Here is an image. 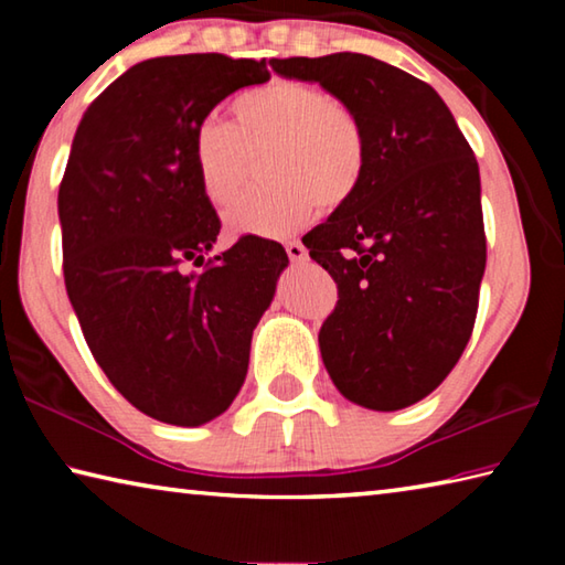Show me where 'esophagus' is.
I'll return each mask as SVG.
<instances>
[{"label":"esophagus","mask_w":565,"mask_h":565,"mask_svg":"<svg viewBox=\"0 0 565 565\" xmlns=\"http://www.w3.org/2000/svg\"><path fill=\"white\" fill-rule=\"evenodd\" d=\"M286 254H289V259L301 264L309 259V254H306V246L301 242H286Z\"/></svg>","instance_id":"1"}]
</instances>
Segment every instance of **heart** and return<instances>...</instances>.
Segmentation results:
<instances>
[{
    "label": "heart",
    "mask_w": 565,
    "mask_h": 565,
    "mask_svg": "<svg viewBox=\"0 0 565 565\" xmlns=\"http://www.w3.org/2000/svg\"><path fill=\"white\" fill-rule=\"evenodd\" d=\"M259 154H266L262 174L271 181L226 209L236 236H284L317 204L323 212L347 206L366 177L369 139L347 102L317 84L279 79L236 97L232 124L209 117L191 137L199 189L216 206L232 202Z\"/></svg>",
    "instance_id": "heart-1"
}]
</instances>
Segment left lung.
I'll return each mask as SVG.
<instances>
[{"mask_svg": "<svg viewBox=\"0 0 565 565\" xmlns=\"http://www.w3.org/2000/svg\"><path fill=\"white\" fill-rule=\"evenodd\" d=\"M269 64L319 82L366 129L361 189L303 246L339 289L319 331L331 381L363 408H406L451 374L476 323L486 232L473 149L434 87L374 56Z\"/></svg>", "mask_w": 565, "mask_h": 565, "instance_id": "obj_1", "label": "left lung"}]
</instances>
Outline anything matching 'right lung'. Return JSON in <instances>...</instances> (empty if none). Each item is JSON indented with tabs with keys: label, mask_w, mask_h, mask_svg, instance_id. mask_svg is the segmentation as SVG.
Listing matches in <instances>:
<instances>
[{
	"label": "right lung",
	"mask_w": 565,
	"mask_h": 565,
	"mask_svg": "<svg viewBox=\"0 0 565 565\" xmlns=\"http://www.w3.org/2000/svg\"><path fill=\"white\" fill-rule=\"evenodd\" d=\"M269 76L264 60L157 56L111 82L74 134L60 184L66 294L114 388L164 424L202 426L232 406L289 264L254 234L204 259L222 222L191 164L196 124Z\"/></svg>",
	"instance_id": "1"
}]
</instances>
